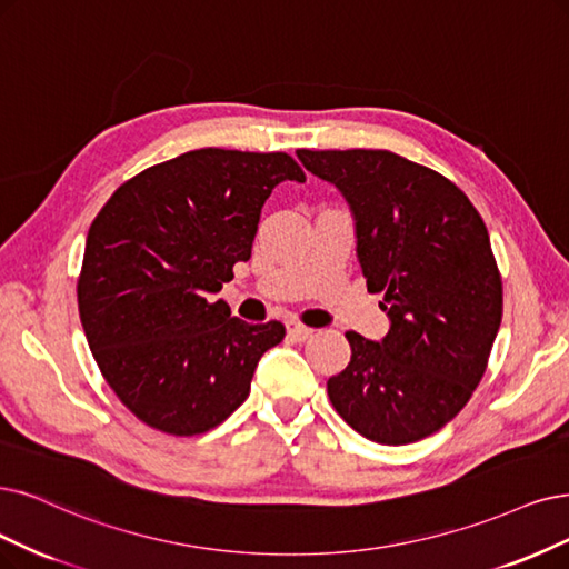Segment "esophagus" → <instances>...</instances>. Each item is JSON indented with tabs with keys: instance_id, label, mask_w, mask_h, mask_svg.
Instances as JSON below:
<instances>
[{
	"instance_id": "1",
	"label": "esophagus",
	"mask_w": 569,
	"mask_h": 569,
	"mask_svg": "<svg viewBox=\"0 0 569 569\" xmlns=\"http://www.w3.org/2000/svg\"><path fill=\"white\" fill-rule=\"evenodd\" d=\"M286 330H288V338L296 340V342H305V340H309L311 335H313L311 328H307V326H302V323H298V321H288V323H286Z\"/></svg>"
}]
</instances>
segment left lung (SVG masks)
<instances>
[{
    "mask_svg": "<svg viewBox=\"0 0 569 569\" xmlns=\"http://www.w3.org/2000/svg\"><path fill=\"white\" fill-rule=\"evenodd\" d=\"M349 203L356 256L389 332L349 330L351 361L328 380L332 408L382 446L446 427L467 406L501 323V277L488 227L461 189L387 150H298Z\"/></svg>",
    "mask_w": 569,
    "mask_h": 569,
    "instance_id": "obj_1",
    "label": "left lung"
}]
</instances>
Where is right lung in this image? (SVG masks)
<instances>
[{
    "label": "right lung",
    "instance_id": "obj_1",
    "mask_svg": "<svg viewBox=\"0 0 569 569\" xmlns=\"http://www.w3.org/2000/svg\"><path fill=\"white\" fill-rule=\"evenodd\" d=\"M305 182L283 152L206 147L123 182L93 220L79 317L104 380L140 422L173 436L222 425L286 328L246 323L213 300L250 260L262 206Z\"/></svg>",
    "mask_w": 569,
    "mask_h": 569
}]
</instances>
